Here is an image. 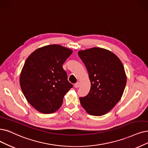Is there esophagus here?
I'll use <instances>...</instances> for the list:
<instances>
[{
	"label": "esophagus",
	"instance_id": "1",
	"mask_svg": "<svg viewBox=\"0 0 148 148\" xmlns=\"http://www.w3.org/2000/svg\"><path fill=\"white\" fill-rule=\"evenodd\" d=\"M79 86H80V83H79V82H76V83H75V85H74V87L75 88H78V87H79Z\"/></svg>",
	"mask_w": 148,
	"mask_h": 148
}]
</instances>
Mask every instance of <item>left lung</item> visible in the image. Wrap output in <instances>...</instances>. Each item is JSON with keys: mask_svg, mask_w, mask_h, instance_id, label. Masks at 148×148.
<instances>
[{"mask_svg": "<svg viewBox=\"0 0 148 148\" xmlns=\"http://www.w3.org/2000/svg\"><path fill=\"white\" fill-rule=\"evenodd\" d=\"M91 82L89 92L80 97L81 106L88 114L101 116L120 101L126 84V76L121 61L113 53L94 47L78 51Z\"/></svg>", "mask_w": 148, "mask_h": 148, "instance_id": "obj_1", "label": "left lung"}]
</instances>
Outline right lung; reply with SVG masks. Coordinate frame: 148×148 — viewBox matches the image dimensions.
<instances>
[{
  "label": "right lung",
  "instance_id": "obj_1",
  "mask_svg": "<svg viewBox=\"0 0 148 148\" xmlns=\"http://www.w3.org/2000/svg\"><path fill=\"white\" fill-rule=\"evenodd\" d=\"M72 53L60 45H50L28 56L20 76L22 91L28 102L44 114L60 108L63 98L73 85L67 80L62 64Z\"/></svg>",
  "mask_w": 148,
  "mask_h": 148
}]
</instances>
